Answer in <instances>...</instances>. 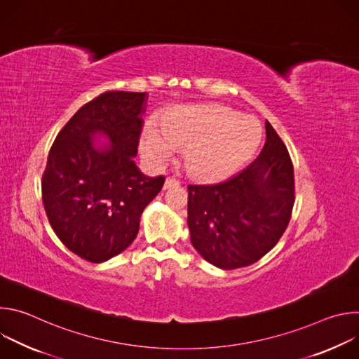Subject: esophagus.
Segmentation results:
<instances>
[{"mask_svg": "<svg viewBox=\"0 0 359 359\" xmlns=\"http://www.w3.org/2000/svg\"><path fill=\"white\" fill-rule=\"evenodd\" d=\"M179 184H180L179 180H176L173 177H168L166 182H165V187L163 189L166 190V189H172V187H179Z\"/></svg>", "mask_w": 359, "mask_h": 359, "instance_id": "esophagus-1", "label": "esophagus"}]
</instances>
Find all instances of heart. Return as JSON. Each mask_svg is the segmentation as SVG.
<instances>
[{
    "label": "heart",
    "mask_w": 359,
    "mask_h": 359,
    "mask_svg": "<svg viewBox=\"0 0 359 359\" xmlns=\"http://www.w3.org/2000/svg\"><path fill=\"white\" fill-rule=\"evenodd\" d=\"M260 140V123L250 115L220 104L177 105L161 115L158 126H144L140 150L149 161L162 163L175 146H184L187 175L201 182H217L243 168Z\"/></svg>",
    "instance_id": "heart-1"
}]
</instances>
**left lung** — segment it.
<instances>
[{"mask_svg":"<svg viewBox=\"0 0 359 359\" xmlns=\"http://www.w3.org/2000/svg\"><path fill=\"white\" fill-rule=\"evenodd\" d=\"M266 143L244 170L217 184H189L187 224L193 247L223 270L250 266L284 234L295 200L288 150L266 121Z\"/></svg>","mask_w":359,"mask_h":359,"instance_id":"obj_1","label":"left lung"}]
</instances>
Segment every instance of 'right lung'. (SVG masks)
<instances>
[{"label": "right lung", "mask_w": 359, "mask_h": 359, "mask_svg": "<svg viewBox=\"0 0 359 359\" xmlns=\"http://www.w3.org/2000/svg\"><path fill=\"white\" fill-rule=\"evenodd\" d=\"M146 92H105L85 104L57 135L42 175L50 227L81 259L107 262L136 238L140 215L165 176L140 173L133 158ZM96 134L109 142L97 144Z\"/></svg>", "instance_id": "1"}]
</instances>
